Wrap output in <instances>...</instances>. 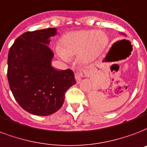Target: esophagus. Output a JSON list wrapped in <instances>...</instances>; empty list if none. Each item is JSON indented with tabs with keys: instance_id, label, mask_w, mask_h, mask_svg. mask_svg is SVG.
I'll use <instances>...</instances> for the list:
<instances>
[{
	"instance_id": "obj_1",
	"label": "esophagus",
	"mask_w": 147,
	"mask_h": 147,
	"mask_svg": "<svg viewBox=\"0 0 147 147\" xmlns=\"http://www.w3.org/2000/svg\"><path fill=\"white\" fill-rule=\"evenodd\" d=\"M83 76V71H79L78 72L76 73L75 77H76V80L77 82V83H80V82L82 81V77Z\"/></svg>"
}]
</instances>
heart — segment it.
I'll list each match as a JSON object with an SVG mask.
<instances>
[{
  "instance_id": "b5f03b06",
  "label": "heart",
  "mask_w": 147,
  "mask_h": 147,
  "mask_svg": "<svg viewBox=\"0 0 147 147\" xmlns=\"http://www.w3.org/2000/svg\"><path fill=\"white\" fill-rule=\"evenodd\" d=\"M108 41V37L103 31L80 30L63 35L60 45L56 46L55 50L64 61H69L70 57L78 55L81 61L89 62L103 52Z\"/></svg>"
}]
</instances>
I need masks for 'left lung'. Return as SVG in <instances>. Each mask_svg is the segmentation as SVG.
<instances>
[{"mask_svg":"<svg viewBox=\"0 0 147 147\" xmlns=\"http://www.w3.org/2000/svg\"><path fill=\"white\" fill-rule=\"evenodd\" d=\"M121 34H123V35H125V36H126V34H123V33H120Z\"/></svg>","mask_w":147,"mask_h":147,"instance_id":"1","label":"left lung"}]
</instances>
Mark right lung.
Instances as JSON below:
<instances>
[{"label":"right lung","mask_w":147,"mask_h":147,"mask_svg":"<svg viewBox=\"0 0 147 147\" xmlns=\"http://www.w3.org/2000/svg\"><path fill=\"white\" fill-rule=\"evenodd\" d=\"M55 28L25 32L15 40L7 58V79L18 103L28 113L49 116L61 108L65 94L76 83L70 69L51 66L50 38Z\"/></svg>","instance_id":"1"}]
</instances>
